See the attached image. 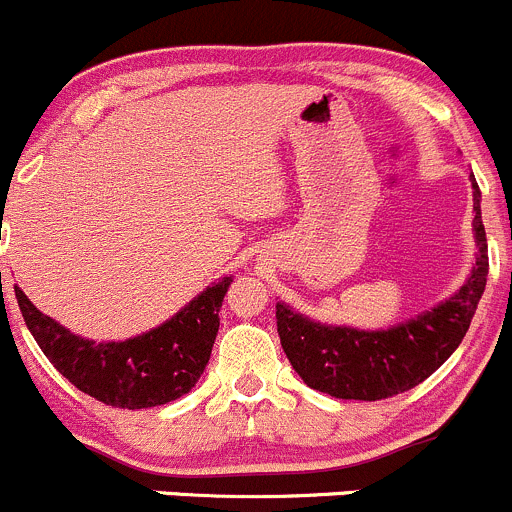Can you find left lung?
<instances>
[{
  "label": "left lung",
  "mask_w": 512,
  "mask_h": 512,
  "mask_svg": "<svg viewBox=\"0 0 512 512\" xmlns=\"http://www.w3.org/2000/svg\"><path fill=\"white\" fill-rule=\"evenodd\" d=\"M471 187L476 261L451 298L387 330L328 325L276 303L283 352L308 387L337 399L377 402L416 387L449 360L468 333L488 278L481 189L473 175Z\"/></svg>",
  "instance_id": "obj_1"
}]
</instances>
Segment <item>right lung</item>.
Wrapping results in <instances>:
<instances>
[{
	"label": "right lung",
	"mask_w": 512,
	"mask_h": 512,
	"mask_svg": "<svg viewBox=\"0 0 512 512\" xmlns=\"http://www.w3.org/2000/svg\"><path fill=\"white\" fill-rule=\"evenodd\" d=\"M229 286L231 276H224L162 325L118 342H96L71 333L41 313L19 286L14 293L29 333L73 387L108 407L147 409L175 402L202 377Z\"/></svg>",
	"instance_id": "right-lung-1"
}]
</instances>
